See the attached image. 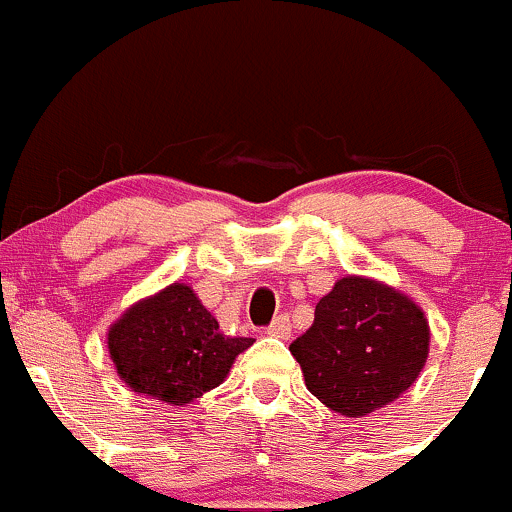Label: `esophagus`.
<instances>
[{
  "label": "esophagus",
  "instance_id": "esophagus-1",
  "mask_svg": "<svg viewBox=\"0 0 512 512\" xmlns=\"http://www.w3.org/2000/svg\"><path fill=\"white\" fill-rule=\"evenodd\" d=\"M268 336H275V338H290V317H285V314H280V317H275L271 324H268Z\"/></svg>",
  "mask_w": 512,
  "mask_h": 512
}]
</instances>
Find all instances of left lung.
Listing matches in <instances>:
<instances>
[{
    "instance_id": "left-lung-1",
    "label": "left lung",
    "mask_w": 512,
    "mask_h": 512,
    "mask_svg": "<svg viewBox=\"0 0 512 512\" xmlns=\"http://www.w3.org/2000/svg\"><path fill=\"white\" fill-rule=\"evenodd\" d=\"M428 341V321L409 297L348 275L321 297L314 324L290 343V353L321 404L358 418L416 382Z\"/></svg>"
}]
</instances>
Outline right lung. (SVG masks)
Listing matches in <instances>:
<instances>
[{"instance_id": "obj_1", "label": "right lung", "mask_w": 512, "mask_h": 512, "mask_svg": "<svg viewBox=\"0 0 512 512\" xmlns=\"http://www.w3.org/2000/svg\"><path fill=\"white\" fill-rule=\"evenodd\" d=\"M193 290L169 285L137 302L108 331V350L132 392L183 406L227 377L251 338H227Z\"/></svg>"}]
</instances>
